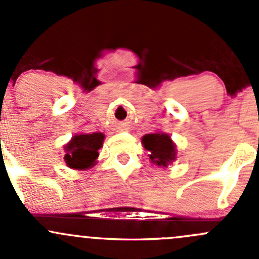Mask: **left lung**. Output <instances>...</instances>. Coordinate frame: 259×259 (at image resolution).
I'll return each instance as SVG.
<instances>
[{
    "instance_id": "1",
    "label": "left lung",
    "mask_w": 259,
    "mask_h": 259,
    "mask_svg": "<svg viewBox=\"0 0 259 259\" xmlns=\"http://www.w3.org/2000/svg\"><path fill=\"white\" fill-rule=\"evenodd\" d=\"M142 144L150 153L149 159L154 165L166 166L176 161L177 145L166 133L156 132L146 134L142 138Z\"/></svg>"
}]
</instances>
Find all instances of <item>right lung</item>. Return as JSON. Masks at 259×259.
Listing matches in <instances>:
<instances>
[{
    "label": "right lung",
    "mask_w": 259,
    "mask_h": 259,
    "mask_svg": "<svg viewBox=\"0 0 259 259\" xmlns=\"http://www.w3.org/2000/svg\"><path fill=\"white\" fill-rule=\"evenodd\" d=\"M105 135L103 133L76 134L64 146V160L69 168L88 170L93 168L99 158V149L103 148Z\"/></svg>",
    "instance_id": "1"
}]
</instances>
